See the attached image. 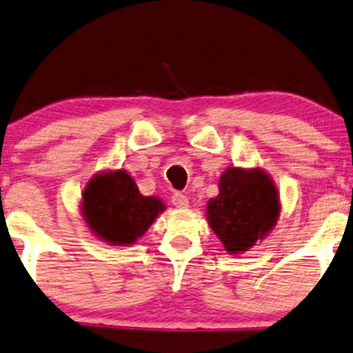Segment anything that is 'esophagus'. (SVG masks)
<instances>
[{"label":"esophagus","mask_w":353,"mask_h":353,"mask_svg":"<svg viewBox=\"0 0 353 353\" xmlns=\"http://www.w3.org/2000/svg\"><path fill=\"white\" fill-rule=\"evenodd\" d=\"M171 201L176 208H187V206H189V199H187V195L181 194V192H176V194L171 196Z\"/></svg>","instance_id":"1"}]
</instances>
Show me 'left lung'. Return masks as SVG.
<instances>
[{
	"label": "left lung",
	"instance_id": "8db88e82",
	"mask_svg": "<svg viewBox=\"0 0 353 353\" xmlns=\"http://www.w3.org/2000/svg\"><path fill=\"white\" fill-rule=\"evenodd\" d=\"M206 218L225 252H247L274 228L279 195L263 169L228 168L219 179V194L208 201Z\"/></svg>",
	"mask_w": 353,
	"mask_h": 353
}]
</instances>
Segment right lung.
<instances>
[{"mask_svg": "<svg viewBox=\"0 0 353 353\" xmlns=\"http://www.w3.org/2000/svg\"><path fill=\"white\" fill-rule=\"evenodd\" d=\"M157 196H143L128 172L97 174L82 194V214L88 228L111 245H130L164 211Z\"/></svg>", "mask_w": 353, "mask_h": 353, "instance_id": "right-lung-1", "label": "right lung"}]
</instances>
